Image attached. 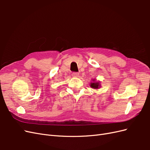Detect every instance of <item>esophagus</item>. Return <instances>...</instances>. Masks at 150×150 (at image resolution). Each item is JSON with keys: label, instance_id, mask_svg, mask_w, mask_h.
<instances>
[{"label": "esophagus", "instance_id": "1", "mask_svg": "<svg viewBox=\"0 0 150 150\" xmlns=\"http://www.w3.org/2000/svg\"><path fill=\"white\" fill-rule=\"evenodd\" d=\"M78 75H79L78 72H72V76H73L74 77H78Z\"/></svg>", "mask_w": 150, "mask_h": 150}]
</instances>
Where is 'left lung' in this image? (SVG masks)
<instances>
[{"label": "left lung", "instance_id": "obj_1", "mask_svg": "<svg viewBox=\"0 0 150 150\" xmlns=\"http://www.w3.org/2000/svg\"><path fill=\"white\" fill-rule=\"evenodd\" d=\"M93 82L90 83V86L93 89H99L101 87V85L99 84V82H97V81H95L96 80L93 79Z\"/></svg>", "mask_w": 150, "mask_h": 150}]
</instances>
